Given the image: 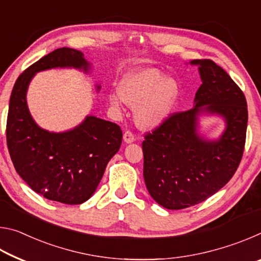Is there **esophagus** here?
<instances>
[{
	"label": "esophagus",
	"mask_w": 261,
	"mask_h": 261,
	"mask_svg": "<svg viewBox=\"0 0 261 261\" xmlns=\"http://www.w3.org/2000/svg\"><path fill=\"white\" fill-rule=\"evenodd\" d=\"M123 139H124L125 143H132V141L135 140V135L132 134V131L126 130L124 132V135H123Z\"/></svg>",
	"instance_id": "esophagus-1"
}]
</instances>
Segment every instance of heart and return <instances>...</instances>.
I'll return each instance as SVG.
<instances>
[{"instance_id":"1","label":"heart","mask_w":261,"mask_h":261,"mask_svg":"<svg viewBox=\"0 0 261 261\" xmlns=\"http://www.w3.org/2000/svg\"><path fill=\"white\" fill-rule=\"evenodd\" d=\"M178 86L173 79L156 69H141L127 73L120 84V95L110 96V102L120 108L126 102L136 109L140 127H154L166 120L177 102Z\"/></svg>"}]
</instances>
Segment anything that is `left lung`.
I'll list each match as a JSON object with an SVG mask.
<instances>
[{
  "label": "left lung",
  "mask_w": 261,
  "mask_h": 261,
  "mask_svg": "<svg viewBox=\"0 0 261 261\" xmlns=\"http://www.w3.org/2000/svg\"><path fill=\"white\" fill-rule=\"evenodd\" d=\"M202 84L194 107L173 113L144 135V179L149 194L168 210L200 204L223 188L235 174L244 152L247 106L243 91L212 60H193ZM201 111L222 114L227 127L216 142L196 132Z\"/></svg>",
  "instance_id": "left-lung-1"
}]
</instances>
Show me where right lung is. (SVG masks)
<instances>
[{
    "instance_id": "obj_1",
    "label": "right lung",
    "mask_w": 261,
    "mask_h": 261,
    "mask_svg": "<svg viewBox=\"0 0 261 261\" xmlns=\"http://www.w3.org/2000/svg\"><path fill=\"white\" fill-rule=\"evenodd\" d=\"M72 67L88 71L81 50L59 48L35 62L17 78L7 118V145L17 173L47 199L78 205L98 188L106 166L122 144L116 123L87 116L73 130L54 134L39 127L26 105V91L35 73ZM100 88V86H98Z\"/></svg>"
}]
</instances>
